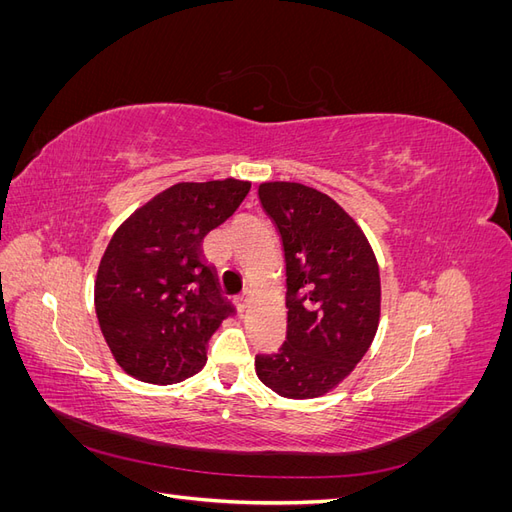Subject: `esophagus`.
<instances>
[{"label":"esophagus","mask_w":512,"mask_h":512,"mask_svg":"<svg viewBox=\"0 0 512 512\" xmlns=\"http://www.w3.org/2000/svg\"><path fill=\"white\" fill-rule=\"evenodd\" d=\"M250 301H252V292L250 290H243L239 297H237V307L243 312V309L250 307Z\"/></svg>","instance_id":"esophagus-1"}]
</instances>
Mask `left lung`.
Segmentation results:
<instances>
[{"instance_id": "1", "label": "left lung", "mask_w": 512, "mask_h": 512, "mask_svg": "<svg viewBox=\"0 0 512 512\" xmlns=\"http://www.w3.org/2000/svg\"><path fill=\"white\" fill-rule=\"evenodd\" d=\"M286 258L284 344L256 354L262 384L288 399H312L342 382L369 350L380 318L374 252L335 200L303 183H260Z\"/></svg>"}]
</instances>
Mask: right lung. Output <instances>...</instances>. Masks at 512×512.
I'll list each match as a JSON object with an SVG mask.
<instances>
[{"label":"right lung","instance_id":"obj_1","mask_svg":"<svg viewBox=\"0 0 512 512\" xmlns=\"http://www.w3.org/2000/svg\"><path fill=\"white\" fill-rule=\"evenodd\" d=\"M250 185L177 183L117 228L98 269L96 314L130 376L175 384L203 369L211 335L235 314L203 239L237 211Z\"/></svg>","mask_w":512,"mask_h":512}]
</instances>
